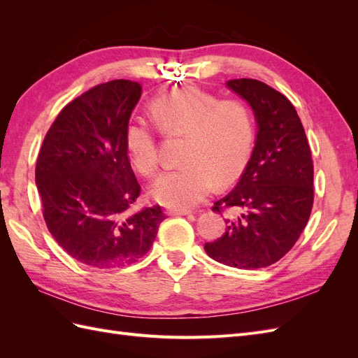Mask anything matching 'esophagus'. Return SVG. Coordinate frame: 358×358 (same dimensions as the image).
<instances>
[{
	"label": "esophagus",
	"instance_id": "1",
	"mask_svg": "<svg viewBox=\"0 0 358 358\" xmlns=\"http://www.w3.org/2000/svg\"><path fill=\"white\" fill-rule=\"evenodd\" d=\"M167 213L169 215H191L192 210H189V209H169Z\"/></svg>",
	"mask_w": 358,
	"mask_h": 358
}]
</instances>
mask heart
Here are the masks:
<instances>
[{"label":"heart","mask_w":358,"mask_h":358,"mask_svg":"<svg viewBox=\"0 0 358 358\" xmlns=\"http://www.w3.org/2000/svg\"><path fill=\"white\" fill-rule=\"evenodd\" d=\"M150 109L162 131L185 136L180 157L185 164L161 173L154 183L158 203L192 208L209 196L215 182L224 187L241 175L254 142L252 115L243 101L220 100L197 86H185L158 96ZM125 145L140 175L154 176L159 158L152 127L131 119Z\"/></svg>","instance_id":"obj_1"}]
</instances>
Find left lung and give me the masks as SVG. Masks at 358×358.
Segmentation results:
<instances>
[{
    "label": "left lung",
    "mask_w": 358,
    "mask_h": 358,
    "mask_svg": "<svg viewBox=\"0 0 358 358\" xmlns=\"http://www.w3.org/2000/svg\"><path fill=\"white\" fill-rule=\"evenodd\" d=\"M227 86L252 107L258 125L251 159L233 191L212 208L236 210L225 233L204 245L215 262L263 268L294 246L313 204V164L305 128L284 94L255 79Z\"/></svg>",
    "instance_id": "8db88e82"
}]
</instances>
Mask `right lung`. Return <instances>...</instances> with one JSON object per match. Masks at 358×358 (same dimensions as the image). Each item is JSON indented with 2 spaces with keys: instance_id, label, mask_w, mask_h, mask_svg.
Segmentation results:
<instances>
[{
  "instance_id": "right-lung-1",
  "label": "right lung",
  "mask_w": 358,
  "mask_h": 358,
  "mask_svg": "<svg viewBox=\"0 0 358 358\" xmlns=\"http://www.w3.org/2000/svg\"><path fill=\"white\" fill-rule=\"evenodd\" d=\"M142 95L131 80L96 85L70 101L43 140L36 183L43 218L58 245L96 268L136 263L166 220L159 206L133 212L140 185L125 127Z\"/></svg>"
}]
</instances>
